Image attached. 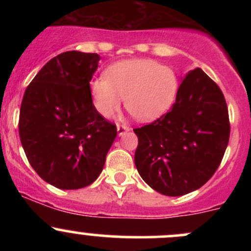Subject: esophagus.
<instances>
[{
    "instance_id": "34e87169",
    "label": "esophagus",
    "mask_w": 251,
    "mask_h": 251,
    "mask_svg": "<svg viewBox=\"0 0 251 251\" xmlns=\"http://www.w3.org/2000/svg\"><path fill=\"white\" fill-rule=\"evenodd\" d=\"M116 130H118L119 136H123L124 133H126L127 131H130V127L126 125H120V124H118V126H116Z\"/></svg>"
}]
</instances>
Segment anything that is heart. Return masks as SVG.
<instances>
[{
  "mask_svg": "<svg viewBox=\"0 0 251 251\" xmlns=\"http://www.w3.org/2000/svg\"><path fill=\"white\" fill-rule=\"evenodd\" d=\"M96 109L104 118L119 110L125 98L126 109L137 120L160 116L173 104L177 78L170 68L149 59H127L111 64L105 77L91 82Z\"/></svg>",
  "mask_w": 251,
  "mask_h": 251,
  "instance_id": "b5f03b06",
  "label": "heart"
}]
</instances>
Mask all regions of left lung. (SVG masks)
I'll list each match as a JSON object with an SVG mask.
<instances>
[{
    "instance_id": "left-lung-1",
    "label": "left lung",
    "mask_w": 251,
    "mask_h": 251,
    "mask_svg": "<svg viewBox=\"0 0 251 251\" xmlns=\"http://www.w3.org/2000/svg\"><path fill=\"white\" fill-rule=\"evenodd\" d=\"M170 111L135 128V164L154 191L169 197L191 193L219 168L229 140L224 93L201 69L181 78Z\"/></svg>"
}]
</instances>
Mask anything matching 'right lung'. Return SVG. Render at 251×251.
<instances>
[{"mask_svg":"<svg viewBox=\"0 0 251 251\" xmlns=\"http://www.w3.org/2000/svg\"><path fill=\"white\" fill-rule=\"evenodd\" d=\"M100 59L97 53H60L37 73L23 97L22 146L32 169L57 188L95 182L116 137V126L98 113L91 96Z\"/></svg>","mask_w":251,"mask_h":251,"instance_id":"obj_1","label":"right lung"}]
</instances>
